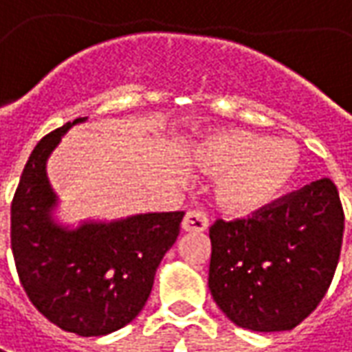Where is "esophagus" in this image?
<instances>
[{"label":"esophagus","mask_w":352,"mask_h":352,"mask_svg":"<svg viewBox=\"0 0 352 352\" xmlns=\"http://www.w3.org/2000/svg\"><path fill=\"white\" fill-rule=\"evenodd\" d=\"M208 228V217L205 210H190L186 217H184V222H182V230L184 232H205Z\"/></svg>","instance_id":"34e87169"}]
</instances>
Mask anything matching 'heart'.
<instances>
[{
  "instance_id": "obj_1",
  "label": "heart",
  "mask_w": 352,
  "mask_h": 352,
  "mask_svg": "<svg viewBox=\"0 0 352 352\" xmlns=\"http://www.w3.org/2000/svg\"><path fill=\"white\" fill-rule=\"evenodd\" d=\"M193 162L208 174H222L217 184L220 207L230 214H251L292 186L301 153L289 140L268 142L245 130H218L195 147Z\"/></svg>"
}]
</instances>
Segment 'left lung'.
<instances>
[{
	"label": "left lung",
	"instance_id": "1",
	"mask_svg": "<svg viewBox=\"0 0 352 352\" xmlns=\"http://www.w3.org/2000/svg\"><path fill=\"white\" fill-rule=\"evenodd\" d=\"M345 214L322 178L210 230L208 289L236 326L285 331L316 309L338 268Z\"/></svg>",
	"mask_w": 352,
	"mask_h": 352
}]
</instances>
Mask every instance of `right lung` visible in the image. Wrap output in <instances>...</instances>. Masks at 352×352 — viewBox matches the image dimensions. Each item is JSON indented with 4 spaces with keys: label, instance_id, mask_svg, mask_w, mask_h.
Wrapping results in <instances>:
<instances>
[{
    "label": "right lung",
    "instance_id": "1",
    "mask_svg": "<svg viewBox=\"0 0 352 352\" xmlns=\"http://www.w3.org/2000/svg\"><path fill=\"white\" fill-rule=\"evenodd\" d=\"M76 118L34 147L11 205V249L24 292L45 318L82 338L124 328L144 309L155 272L180 234L184 210L113 222L57 224L45 164Z\"/></svg>",
    "mask_w": 352,
    "mask_h": 352
}]
</instances>
